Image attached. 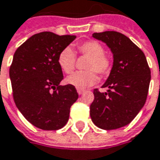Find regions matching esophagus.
<instances>
[{"label":"esophagus","instance_id":"34e87169","mask_svg":"<svg viewBox=\"0 0 160 160\" xmlns=\"http://www.w3.org/2000/svg\"><path fill=\"white\" fill-rule=\"evenodd\" d=\"M77 92H78V93H79V94L81 95L82 93H84V92H85V91H84V90H81V89H78V90H77Z\"/></svg>","mask_w":160,"mask_h":160}]
</instances>
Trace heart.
Segmentation results:
<instances>
[{
    "label": "heart",
    "mask_w": 160,
    "mask_h": 160,
    "mask_svg": "<svg viewBox=\"0 0 160 160\" xmlns=\"http://www.w3.org/2000/svg\"><path fill=\"white\" fill-rule=\"evenodd\" d=\"M78 49L81 55L89 58L85 68L86 71H79L68 77L67 82L78 89H86L95 85L99 78L96 74L102 76L108 75L112 68V61L104 52L105 49L102 44L97 41H87L79 45ZM58 65L67 73H72L75 69L76 58L75 53L69 47L64 48L58 55Z\"/></svg>",
    "instance_id": "heart-1"
}]
</instances>
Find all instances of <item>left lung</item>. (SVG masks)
Wrapping results in <instances>:
<instances>
[{
  "instance_id": "obj_1",
  "label": "left lung",
  "mask_w": 160,
  "mask_h": 160,
  "mask_svg": "<svg viewBox=\"0 0 160 160\" xmlns=\"http://www.w3.org/2000/svg\"><path fill=\"white\" fill-rule=\"evenodd\" d=\"M92 37L106 44L113 58L109 77L102 85L107 92L94 89L90 114L96 126L112 130L130 123L145 105L151 80L143 51L124 35L115 31L94 33Z\"/></svg>"
}]
</instances>
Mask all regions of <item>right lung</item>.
<instances>
[{"label":"right lung","mask_w":160,"mask_h":160,"mask_svg":"<svg viewBox=\"0 0 160 160\" xmlns=\"http://www.w3.org/2000/svg\"><path fill=\"white\" fill-rule=\"evenodd\" d=\"M75 36L42 32L29 37L15 51L10 67L14 102L24 118L42 130H58L68 121L79 94L74 86H61L58 55Z\"/></svg>","instance_id":"right-lung-1"}]
</instances>
